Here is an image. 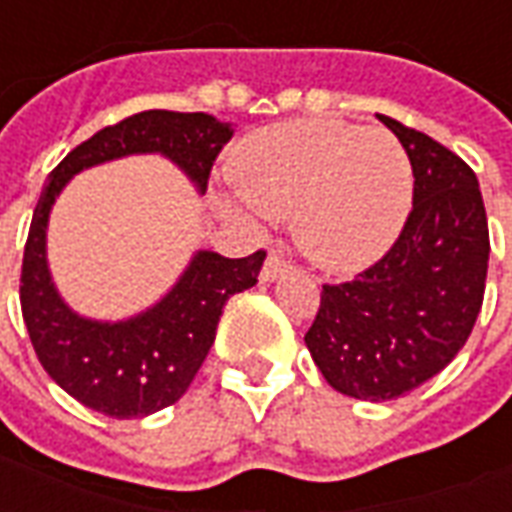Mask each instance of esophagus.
I'll return each mask as SVG.
<instances>
[{"instance_id": "1", "label": "esophagus", "mask_w": 512, "mask_h": 512, "mask_svg": "<svg viewBox=\"0 0 512 512\" xmlns=\"http://www.w3.org/2000/svg\"><path fill=\"white\" fill-rule=\"evenodd\" d=\"M288 268L290 263L282 255H268V260L263 263V271H260V279H263V282H274V279L282 277Z\"/></svg>"}]
</instances>
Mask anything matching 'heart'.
<instances>
[{
  "label": "heart",
  "mask_w": 512,
  "mask_h": 512,
  "mask_svg": "<svg viewBox=\"0 0 512 512\" xmlns=\"http://www.w3.org/2000/svg\"><path fill=\"white\" fill-rule=\"evenodd\" d=\"M227 216L293 219L296 241L315 266L351 274L376 263L406 224L414 167L386 128L304 117L257 131L233 161Z\"/></svg>",
  "instance_id": "obj_1"
}]
</instances>
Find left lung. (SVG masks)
<instances>
[{"label":"left lung","mask_w":512,"mask_h":512,"mask_svg":"<svg viewBox=\"0 0 512 512\" xmlns=\"http://www.w3.org/2000/svg\"><path fill=\"white\" fill-rule=\"evenodd\" d=\"M414 167V208L376 266L323 285L304 343L323 378L356 400L384 403L441 373L480 315L488 219L477 175L422 131L378 115Z\"/></svg>","instance_id":"1"}]
</instances>
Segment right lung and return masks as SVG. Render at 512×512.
I'll list each match as a JSON object with an SVG mask.
<instances>
[{"mask_svg": "<svg viewBox=\"0 0 512 512\" xmlns=\"http://www.w3.org/2000/svg\"><path fill=\"white\" fill-rule=\"evenodd\" d=\"M230 136V123L205 112L150 109L101 128L51 169L24 246L21 312L43 370L82 406L134 419L178 403L211 351L224 304L255 285L266 252L233 260L197 249L153 307L123 321H98L73 310L51 277L46 233L54 202L84 169L145 153L169 158L197 194H205L213 161Z\"/></svg>", "mask_w": 512, "mask_h": 512, "instance_id": "add662e5", "label": "right lung"}]
</instances>
